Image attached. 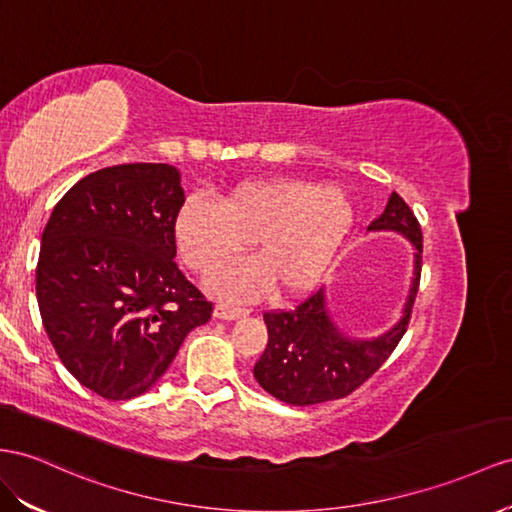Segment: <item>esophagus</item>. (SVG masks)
<instances>
[{"label":"esophagus","instance_id":"esophagus-1","mask_svg":"<svg viewBox=\"0 0 512 512\" xmlns=\"http://www.w3.org/2000/svg\"><path fill=\"white\" fill-rule=\"evenodd\" d=\"M214 316L220 320H238V318L248 316V309L238 307V305H218L214 309Z\"/></svg>","mask_w":512,"mask_h":512}]
</instances>
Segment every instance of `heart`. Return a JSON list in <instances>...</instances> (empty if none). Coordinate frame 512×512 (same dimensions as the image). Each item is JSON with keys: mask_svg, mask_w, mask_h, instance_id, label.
Listing matches in <instances>:
<instances>
[{"mask_svg": "<svg viewBox=\"0 0 512 512\" xmlns=\"http://www.w3.org/2000/svg\"><path fill=\"white\" fill-rule=\"evenodd\" d=\"M355 220L342 188L305 179L244 181L218 205L190 196L175 218V242L194 272L209 274L238 259L255 240L259 261L216 272L218 296H253L268 283L285 296L303 294L331 268Z\"/></svg>", "mask_w": 512, "mask_h": 512, "instance_id": "heart-1", "label": "heart"}]
</instances>
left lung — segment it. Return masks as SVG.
<instances>
[{
	"mask_svg": "<svg viewBox=\"0 0 512 512\" xmlns=\"http://www.w3.org/2000/svg\"><path fill=\"white\" fill-rule=\"evenodd\" d=\"M368 229L398 231L415 246L413 283L402 318L381 337L350 339L333 324L322 287L294 309L266 311L268 346L253 374L257 383L281 402L309 406L350 396L378 372L406 333L422 274V229L411 207L396 192Z\"/></svg>",
	"mask_w": 512,
	"mask_h": 512,
	"instance_id": "obj_1",
	"label": "left lung"
}]
</instances>
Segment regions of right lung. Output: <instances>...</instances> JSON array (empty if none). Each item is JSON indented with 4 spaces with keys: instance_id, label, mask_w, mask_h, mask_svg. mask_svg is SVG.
<instances>
[{
    "instance_id": "1",
    "label": "right lung",
    "mask_w": 512,
    "mask_h": 512,
    "mask_svg": "<svg viewBox=\"0 0 512 512\" xmlns=\"http://www.w3.org/2000/svg\"><path fill=\"white\" fill-rule=\"evenodd\" d=\"M186 201L168 164H121L80 179L43 231L36 298L60 361L108 400L151 389L212 303L177 266Z\"/></svg>"
}]
</instances>
